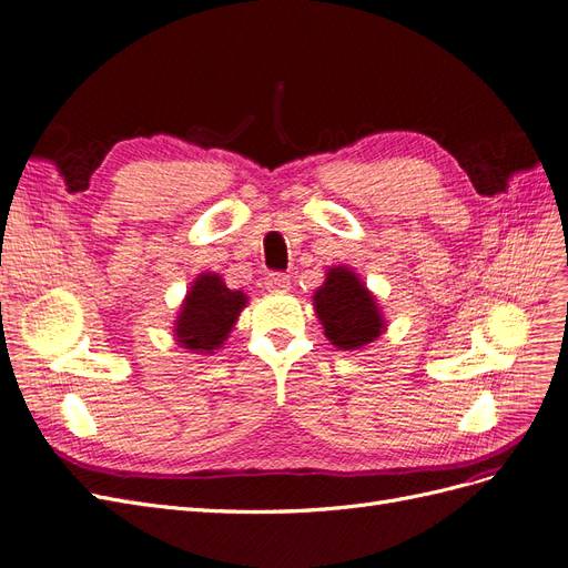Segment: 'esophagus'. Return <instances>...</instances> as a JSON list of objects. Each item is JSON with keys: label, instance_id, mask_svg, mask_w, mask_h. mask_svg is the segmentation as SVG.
I'll return each instance as SVG.
<instances>
[{"label": "esophagus", "instance_id": "obj_1", "mask_svg": "<svg viewBox=\"0 0 568 568\" xmlns=\"http://www.w3.org/2000/svg\"><path fill=\"white\" fill-rule=\"evenodd\" d=\"M265 288L270 291V294H286V291H291V280H288V274H282V272L267 274Z\"/></svg>", "mask_w": 568, "mask_h": 568}]
</instances>
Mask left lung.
Returning <instances> with one entry per match:
<instances>
[{"label": "left lung", "instance_id": "8db88e82", "mask_svg": "<svg viewBox=\"0 0 568 568\" xmlns=\"http://www.w3.org/2000/svg\"><path fill=\"white\" fill-rule=\"evenodd\" d=\"M313 305L324 336L338 351H359L386 332V317L376 296L359 274L346 265L326 270Z\"/></svg>", "mask_w": 568, "mask_h": 568}]
</instances>
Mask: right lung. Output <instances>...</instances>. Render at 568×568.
<instances>
[{
    "instance_id": "obj_1",
    "label": "right lung",
    "mask_w": 568,
    "mask_h": 568,
    "mask_svg": "<svg viewBox=\"0 0 568 568\" xmlns=\"http://www.w3.org/2000/svg\"><path fill=\"white\" fill-rule=\"evenodd\" d=\"M246 303L244 291L227 288L217 272H201L189 286L173 326L178 346L186 353L213 355L225 346Z\"/></svg>"
}]
</instances>
